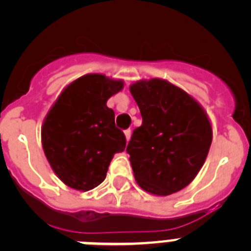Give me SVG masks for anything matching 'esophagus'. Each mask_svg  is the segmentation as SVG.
<instances>
[{
	"label": "esophagus",
	"mask_w": 251,
	"mask_h": 251,
	"mask_svg": "<svg viewBox=\"0 0 251 251\" xmlns=\"http://www.w3.org/2000/svg\"><path fill=\"white\" fill-rule=\"evenodd\" d=\"M124 136H126V139H127V141H129V138H130V129L124 130Z\"/></svg>",
	"instance_id": "34e87169"
}]
</instances>
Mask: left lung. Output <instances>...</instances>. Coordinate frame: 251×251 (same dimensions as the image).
Returning <instances> with one entry per match:
<instances>
[{
  "label": "left lung",
  "mask_w": 251,
  "mask_h": 251,
  "mask_svg": "<svg viewBox=\"0 0 251 251\" xmlns=\"http://www.w3.org/2000/svg\"><path fill=\"white\" fill-rule=\"evenodd\" d=\"M129 90L143 119L127 146L134 178L148 194H175L205 163L212 142L210 119L191 95L163 79L136 81Z\"/></svg>",
  "instance_id": "1"
}]
</instances>
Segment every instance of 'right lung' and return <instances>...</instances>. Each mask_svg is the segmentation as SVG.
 Instances as JSON below:
<instances>
[{
  "instance_id": "1",
  "label": "right lung",
  "mask_w": 251,
  "mask_h": 251,
  "mask_svg": "<svg viewBox=\"0 0 251 251\" xmlns=\"http://www.w3.org/2000/svg\"><path fill=\"white\" fill-rule=\"evenodd\" d=\"M123 85V80L103 74H86L69 84L46 114L41 127L44 152L69 187L89 191L100 185L113 156L126 148V136L106 106Z\"/></svg>"
}]
</instances>
